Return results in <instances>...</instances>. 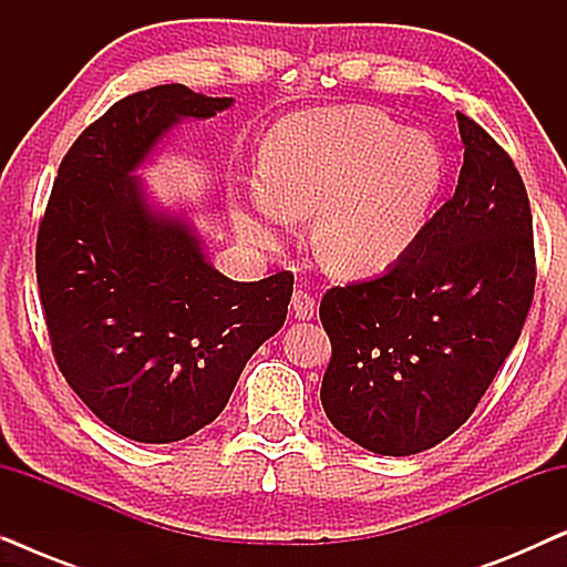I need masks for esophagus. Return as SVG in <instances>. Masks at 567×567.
Segmentation results:
<instances>
[{
  "label": "esophagus",
  "mask_w": 567,
  "mask_h": 567,
  "mask_svg": "<svg viewBox=\"0 0 567 567\" xmlns=\"http://www.w3.org/2000/svg\"><path fill=\"white\" fill-rule=\"evenodd\" d=\"M291 309H293V315H297V320H312L317 312V301H315V297H309L307 291H297L293 293Z\"/></svg>",
  "instance_id": "34e87169"
}]
</instances>
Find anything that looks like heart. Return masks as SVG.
I'll return each mask as SVG.
<instances>
[{"mask_svg":"<svg viewBox=\"0 0 567 567\" xmlns=\"http://www.w3.org/2000/svg\"><path fill=\"white\" fill-rule=\"evenodd\" d=\"M444 183L436 144L374 107L293 113L260 150V188L235 204L247 243L274 247L289 219L312 216L320 260L340 276L390 270L421 235Z\"/></svg>","mask_w":567,"mask_h":567,"instance_id":"1","label":"heart"}]
</instances>
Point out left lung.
Masks as SVG:
<instances>
[{
	"label": "left lung",
	"instance_id": "left-lung-1",
	"mask_svg": "<svg viewBox=\"0 0 567 567\" xmlns=\"http://www.w3.org/2000/svg\"><path fill=\"white\" fill-rule=\"evenodd\" d=\"M464 144L454 196L382 276L336 286L320 320L332 359L322 408L384 456L436 446L472 415L514 351L534 297L532 208L514 159L456 113Z\"/></svg>",
	"mask_w": 567,
	"mask_h": 567
}]
</instances>
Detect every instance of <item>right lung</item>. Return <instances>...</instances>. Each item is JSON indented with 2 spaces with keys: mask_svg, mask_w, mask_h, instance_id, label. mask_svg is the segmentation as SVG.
<instances>
[{
  "mask_svg": "<svg viewBox=\"0 0 567 567\" xmlns=\"http://www.w3.org/2000/svg\"><path fill=\"white\" fill-rule=\"evenodd\" d=\"M231 103L185 84L118 100L61 159L38 229V289L61 374L100 421L142 444L212 423L289 312L291 274L221 276L196 227L150 204L136 175L169 128Z\"/></svg>",
  "mask_w": 567,
  "mask_h": 567,
  "instance_id": "right-lung-1",
  "label": "right lung"
}]
</instances>
